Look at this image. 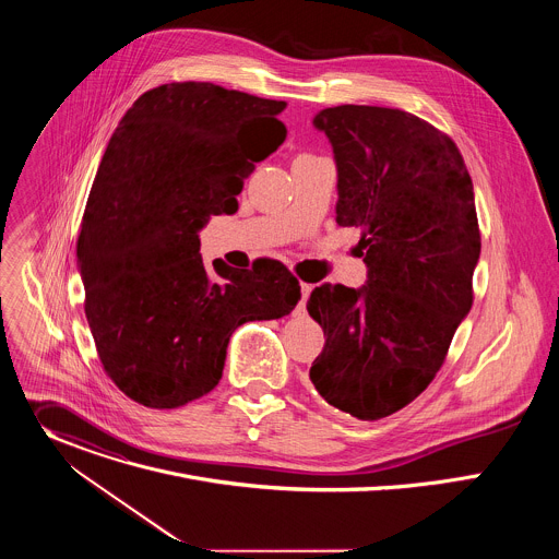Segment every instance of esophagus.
<instances>
[{
    "mask_svg": "<svg viewBox=\"0 0 559 559\" xmlns=\"http://www.w3.org/2000/svg\"><path fill=\"white\" fill-rule=\"evenodd\" d=\"M309 294H311V285H307V283H300V311H305V305H307V298H309Z\"/></svg>",
    "mask_w": 559,
    "mask_h": 559,
    "instance_id": "esophagus-1",
    "label": "esophagus"
}]
</instances>
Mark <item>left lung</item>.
Wrapping results in <instances>:
<instances>
[{"label": "left lung", "mask_w": 559, "mask_h": 559, "mask_svg": "<svg viewBox=\"0 0 559 559\" xmlns=\"http://www.w3.org/2000/svg\"><path fill=\"white\" fill-rule=\"evenodd\" d=\"M313 128L332 143L336 223L360 229L367 281L311 292L325 347L309 380L332 407L378 420L429 386L473 305V183L455 143L405 110L336 106Z\"/></svg>", "instance_id": "8db88e82"}]
</instances>
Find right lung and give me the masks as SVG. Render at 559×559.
Returning a JSON list of instances; mask_svg holds the SVG:
<instances>
[{"label":"right lung","instance_id":"obj_1","mask_svg":"<svg viewBox=\"0 0 559 559\" xmlns=\"http://www.w3.org/2000/svg\"><path fill=\"white\" fill-rule=\"evenodd\" d=\"M285 102L207 82L143 93L119 121L86 203L76 263L86 318L112 382L150 409H177L212 391L229 336L300 300L278 261L214 272L199 254L210 216L234 214L254 164L285 141ZM261 129L257 153L242 139Z\"/></svg>","mask_w":559,"mask_h":559}]
</instances>
